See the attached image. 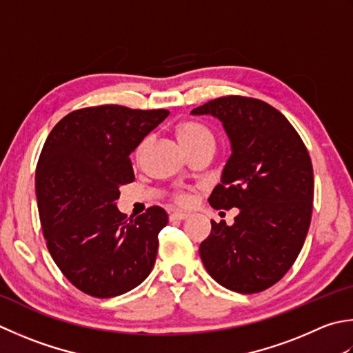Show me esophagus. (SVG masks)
Here are the masks:
<instances>
[{
  "label": "esophagus",
  "instance_id": "esophagus-1",
  "mask_svg": "<svg viewBox=\"0 0 353 353\" xmlns=\"http://www.w3.org/2000/svg\"><path fill=\"white\" fill-rule=\"evenodd\" d=\"M188 216L190 214H186V212H179V211H174V212H171L170 214V220L171 222H181V220H185V219H188Z\"/></svg>",
  "mask_w": 353,
  "mask_h": 353
}]
</instances>
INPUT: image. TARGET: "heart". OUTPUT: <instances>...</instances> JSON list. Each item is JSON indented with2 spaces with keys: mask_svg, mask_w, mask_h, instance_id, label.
<instances>
[{
  "mask_svg": "<svg viewBox=\"0 0 353 353\" xmlns=\"http://www.w3.org/2000/svg\"><path fill=\"white\" fill-rule=\"evenodd\" d=\"M176 133L179 141L183 145V148L191 153V151H194L197 148H202V147H216V137H214L212 131L202 125V123L194 122V121H185L182 123H179L177 128H176ZM148 137H145L143 141H141V143L137 145L136 150H134V159L136 161H141L145 150H147V145H148ZM176 200L181 205L188 202V197L183 192H177L176 194Z\"/></svg>",
  "mask_w": 353,
  "mask_h": 353,
  "instance_id": "b5f03b06",
  "label": "heart"
}]
</instances>
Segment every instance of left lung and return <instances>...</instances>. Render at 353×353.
Here are the masks:
<instances>
[{"mask_svg":"<svg viewBox=\"0 0 353 353\" xmlns=\"http://www.w3.org/2000/svg\"><path fill=\"white\" fill-rule=\"evenodd\" d=\"M191 114L223 123L232 153L208 202L216 210L239 208L231 226L211 220L200 259L230 291H265L291 269L307 236L314 200L307 150L291 122L260 99L223 96Z\"/></svg>","mask_w":353,"mask_h":353,"instance_id":"obj_1","label":"left lung"}]
</instances>
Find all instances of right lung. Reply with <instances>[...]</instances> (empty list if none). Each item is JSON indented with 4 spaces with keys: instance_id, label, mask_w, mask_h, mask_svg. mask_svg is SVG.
<instances>
[{
    "instance_id": "right-lung-1",
    "label": "right lung",
    "mask_w": 353,
    "mask_h": 353,
    "mask_svg": "<svg viewBox=\"0 0 353 353\" xmlns=\"http://www.w3.org/2000/svg\"><path fill=\"white\" fill-rule=\"evenodd\" d=\"M168 110L99 105L74 110L53 127L37 165V200L47 248L65 279L98 299L122 295L148 277L161 206L127 220L116 206L121 185L134 181L131 151Z\"/></svg>"
}]
</instances>
